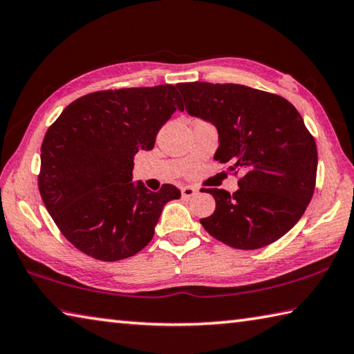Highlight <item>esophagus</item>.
Returning <instances> with one entry per match:
<instances>
[{"label":"esophagus","mask_w":354,"mask_h":354,"mask_svg":"<svg viewBox=\"0 0 354 354\" xmlns=\"http://www.w3.org/2000/svg\"><path fill=\"white\" fill-rule=\"evenodd\" d=\"M197 194V189L194 186H183L182 188V197L183 198H191Z\"/></svg>","instance_id":"1"}]
</instances>
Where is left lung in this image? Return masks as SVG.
Returning <instances> with one entry per match:
<instances>
[{"mask_svg":"<svg viewBox=\"0 0 354 354\" xmlns=\"http://www.w3.org/2000/svg\"><path fill=\"white\" fill-rule=\"evenodd\" d=\"M185 109L218 132L214 158L242 171L239 189H205L216 211L200 223L237 250H257L286 234L308 206L316 186L317 149L288 100L242 84L178 83Z\"/></svg>","mask_w":354,"mask_h":354,"instance_id":"8db88e82","label":"left lung"}]
</instances>
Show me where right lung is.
I'll list each match as a JSON object with an SVG mask.
<instances>
[{
	"label": "right lung",
	"instance_id": "obj_1",
	"mask_svg": "<svg viewBox=\"0 0 354 354\" xmlns=\"http://www.w3.org/2000/svg\"><path fill=\"white\" fill-rule=\"evenodd\" d=\"M183 109L172 84L98 91L72 102L41 145L39 194L53 222L84 254L115 262L151 242L174 185L158 192L132 182L134 156Z\"/></svg>",
	"mask_w": 354,
	"mask_h": 354
}]
</instances>
